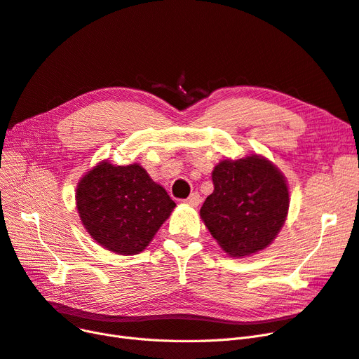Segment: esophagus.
I'll return each mask as SVG.
<instances>
[{
    "mask_svg": "<svg viewBox=\"0 0 359 359\" xmlns=\"http://www.w3.org/2000/svg\"><path fill=\"white\" fill-rule=\"evenodd\" d=\"M184 203L189 204V205H198V204L201 203V196H200V194H198V192H192V194L187 198V200H184Z\"/></svg>",
    "mask_w": 359,
    "mask_h": 359,
    "instance_id": "esophagus-1",
    "label": "esophagus"
}]
</instances>
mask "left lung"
Wrapping results in <instances>:
<instances>
[{
  "instance_id": "1",
  "label": "left lung",
  "mask_w": 359,
  "mask_h": 359,
  "mask_svg": "<svg viewBox=\"0 0 359 359\" xmlns=\"http://www.w3.org/2000/svg\"><path fill=\"white\" fill-rule=\"evenodd\" d=\"M215 191L201 207V219L232 257L266 248L280 232L290 205L284 176L257 155L224 159L213 170Z\"/></svg>"
}]
</instances>
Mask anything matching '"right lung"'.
I'll return each instance as SVG.
<instances>
[{"label": "right lung", "mask_w": 359, "mask_h": 359, "mask_svg": "<svg viewBox=\"0 0 359 359\" xmlns=\"http://www.w3.org/2000/svg\"><path fill=\"white\" fill-rule=\"evenodd\" d=\"M176 203L139 164L100 163L79 180L76 208L87 232L114 253L137 255Z\"/></svg>", "instance_id": "add662e5"}]
</instances>
